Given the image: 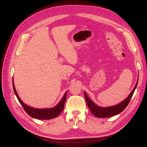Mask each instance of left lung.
Wrapping results in <instances>:
<instances>
[{
	"label": "left lung",
	"mask_w": 147,
	"mask_h": 147,
	"mask_svg": "<svg viewBox=\"0 0 147 147\" xmlns=\"http://www.w3.org/2000/svg\"><path fill=\"white\" fill-rule=\"evenodd\" d=\"M137 84H138V80L137 82H136V84L135 87H134L133 90H132L131 94H129V96L119 105H115V106H113V107H98L96 105H95L94 103L92 102L89 98H88L87 94L86 93V92H84V97H85L86 104H87L88 108L90 109V110L92 113V115H94L95 117H96L107 118V117H113V116L117 115L118 114H119L120 113H121L122 111L125 110V109L127 107V105H129L130 100H131V97L133 96L134 92H135V90L136 89Z\"/></svg>",
	"instance_id": "8db88e82"
}]
</instances>
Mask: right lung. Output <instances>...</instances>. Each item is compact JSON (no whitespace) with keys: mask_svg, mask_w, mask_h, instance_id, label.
Segmentation results:
<instances>
[{"mask_svg":"<svg viewBox=\"0 0 147 147\" xmlns=\"http://www.w3.org/2000/svg\"><path fill=\"white\" fill-rule=\"evenodd\" d=\"M12 85H13V89L14 92L15 93L16 97H17L18 101H19L20 104L23 107L24 111L27 113L28 115L30 117L36 119H40V120H47V119H54V118L57 117L58 115H60L62 111H63L64 109V106H65V103L66 100V98H67V91L65 92V95H64L63 98L62 100L60 101L59 104L57 106L54 107V108L51 109H34L32 107H30L28 105L24 104V103L21 100L20 97L18 96L17 94V92L14 87V82H12Z\"/></svg>","mask_w":147,"mask_h":147,"instance_id":"1","label":"right lung"}]
</instances>
